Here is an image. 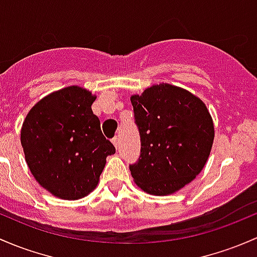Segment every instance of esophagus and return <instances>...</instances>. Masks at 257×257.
Returning a JSON list of instances; mask_svg holds the SVG:
<instances>
[{"instance_id": "esophagus-1", "label": "esophagus", "mask_w": 257, "mask_h": 257, "mask_svg": "<svg viewBox=\"0 0 257 257\" xmlns=\"http://www.w3.org/2000/svg\"><path fill=\"white\" fill-rule=\"evenodd\" d=\"M112 143H113V145H114V147L117 148L118 144H119V138H118V137L112 138Z\"/></svg>"}]
</instances>
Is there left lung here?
<instances>
[{
  "mask_svg": "<svg viewBox=\"0 0 257 257\" xmlns=\"http://www.w3.org/2000/svg\"><path fill=\"white\" fill-rule=\"evenodd\" d=\"M140 136V156L129 165L142 190L174 193L202 171L212 149L214 126L206 104L183 88L160 83L132 96Z\"/></svg>",
  "mask_w": 257,
  "mask_h": 257,
  "instance_id": "1",
  "label": "left lung"
}]
</instances>
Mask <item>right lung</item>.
<instances>
[{"label": "right lung", "mask_w": 257, "mask_h": 257, "mask_svg": "<svg viewBox=\"0 0 257 257\" xmlns=\"http://www.w3.org/2000/svg\"><path fill=\"white\" fill-rule=\"evenodd\" d=\"M94 99L88 91L70 86L40 99L23 121L21 143L32 175L63 199L87 196L106 158L115 153L92 112Z\"/></svg>", "instance_id": "1"}]
</instances>
